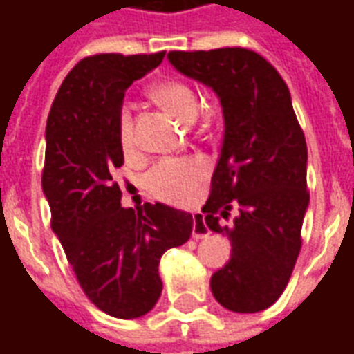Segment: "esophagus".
<instances>
[{
	"instance_id": "esophagus-1",
	"label": "esophagus",
	"mask_w": 354,
	"mask_h": 354,
	"mask_svg": "<svg viewBox=\"0 0 354 354\" xmlns=\"http://www.w3.org/2000/svg\"><path fill=\"white\" fill-rule=\"evenodd\" d=\"M193 239H205L210 235V230L208 225L205 223V218L201 214L193 216V231H192Z\"/></svg>"
}]
</instances>
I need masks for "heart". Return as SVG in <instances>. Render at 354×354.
I'll use <instances>...</instances> for the list:
<instances>
[{"instance_id": "b5f03b06", "label": "heart", "mask_w": 354, "mask_h": 354, "mask_svg": "<svg viewBox=\"0 0 354 354\" xmlns=\"http://www.w3.org/2000/svg\"><path fill=\"white\" fill-rule=\"evenodd\" d=\"M149 94L157 104L167 108L182 121H193L199 111V96L180 80H161L149 87ZM117 142L123 153L134 151V132H132V109L123 104L117 113ZM207 176V165L201 159L182 157V159H161L155 162L146 174L147 192L155 199L180 205L192 197L195 187Z\"/></svg>"}]
</instances>
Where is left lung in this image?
Returning a JSON list of instances; mask_svg holds the SVG:
<instances>
[{"instance_id": "8db88e82", "label": "left lung", "mask_w": 354, "mask_h": 354, "mask_svg": "<svg viewBox=\"0 0 354 354\" xmlns=\"http://www.w3.org/2000/svg\"><path fill=\"white\" fill-rule=\"evenodd\" d=\"M169 60L214 88L223 108L222 153L203 212L210 230L230 235L233 254L212 274V294L230 311H263L288 284L309 205L307 144L288 87L245 47L170 50ZM233 207L232 227L222 228Z\"/></svg>"}]
</instances>
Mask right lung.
<instances>
[{"instance_id": "1", "label": "right lung", "mask_w": 354, "mask_h": 354, "mask_svg": "<svg viewBox=\"0 0 354 354\" xmlns=\"http://www.w3.org/2000/svg\"><path fill=\"white\" fill-rule=\"evenodd\" d=\"M153 55H91L73 66L47 119L41 184L50 227L85 296L117 319H136L161 296L159 261L187 243L193 216L161 203L138 212L121 207L115 182L123 165L117 113L124 91L161 64Z\"/></svg>"}]
</instances>
